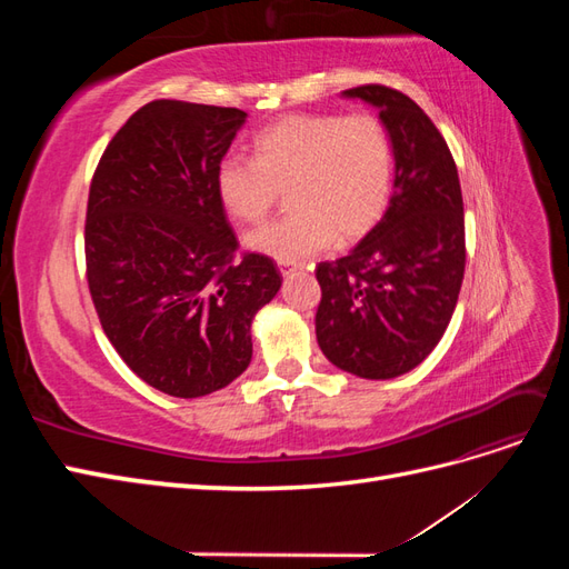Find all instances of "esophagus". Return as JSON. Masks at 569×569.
Listing matches in <instances>:
<instances>
[{"label": "esophagus", "instance_id": "obj_1", "mask_svg": "<svg viewBox=\"0 0 569 569\" xmlns=\"http://www.w3.org/2000/svg\"><path fill=\"white\" fill-rule=\"evenodd\" d=\"M278 268H280V272L284 274V278H287V274H291V272H295V270L299 268V263H295V261H278Z\"/></svg>", "mask_w": 569, "mask_h": 569}]
</instances>
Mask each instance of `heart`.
<instances>
[{"label": "heart", "mask_w": 569, "mask_h": 569, "mask_svg": "<svg viewBox=\"0 0 569 569\" xmlns=\"http://www.w3.org/2000/svg\"><path fill=\"white\" fill-rule=\"evenodd\" d=\"M393 147L375 116L299 113L253 137V161L226 157L216 194L239 222H258L289 187V216L247 234V247L280 261L366 237L387 211Z\"/></svg>", "instance_id": "obj_1"}]
</instances>
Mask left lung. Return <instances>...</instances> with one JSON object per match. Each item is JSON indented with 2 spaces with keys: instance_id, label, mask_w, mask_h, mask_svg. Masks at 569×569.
<instances>
[{
  "instance_id": "1",
  "label": "left lung",
  "mask_w": 569,
  "mask_h": 569,
  "mask_svg": "<svg viewBox=\"0 0 569 569\" xmlns=\"http://www.w3.org/2000/svg\"><path fill=\"white\" fill-rule=\"evenodd\" d=\"M377 109L393 147V192L382 220L337 261L316 268L318 343L343 372L391 380L435 351L465 272L458 170L441 132L403 92L343 90Z\"/></svg>"
}]
</instances>
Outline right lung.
<instances>
[{
    "label": "right lung",
    "mask_w": 569,
    "mask_h": 569,
    "mask_svg": "<svg viewBox=\"0 0 569 569\" xmlns=\"http://www.w3.org/2000/svg\"><path fill=\"white\" fill-rule=\"evenodd\" d=\"M247 113L159 99L101 157L84 222L101 327L149 387L197 399L251 363V320L282 287L272 258L232 261L237 237L216 170Z\"/></svg>",
    "instance_id": "1"
}]
</instances>
